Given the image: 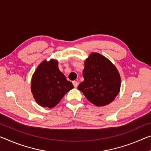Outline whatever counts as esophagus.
Instances as JSON below:
<instances>
[{
    "label": "esophagus",
    "mask_w": 151,
    "mask_h": 151,
    "mask_svg": "<svg viewBox=\"0 0 151 151\" xmlns=\"http://www.w3.org/2000/svg\"><path fill=\"white\" fill-rule=\"evenodd\" d=\"M73 85H74V87H77V86H78V82H76V81H73Z\"/></svg>",
    "instance_id": "obj_1"
}]
</instances>
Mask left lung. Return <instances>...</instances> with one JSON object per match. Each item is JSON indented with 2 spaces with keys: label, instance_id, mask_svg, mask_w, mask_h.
Listing matches in <instances>:
<instances>
[{
  "label": "left lung",
  "instance_id": "1",
  "mask_svg": "<svg viewBox=\"0 0 151 151\" xmlns=\"http://www.w3.org/2000/svg\"><path fill=\"white\" fill-rule=\"evenodd\" d=\"M83 75L84 81L78 89L95 106H106L118 95L121 85L118 70L100 54L93 52L86 59Z\"/></svg>",
  "mask_w": 151,
  "mask_h": 151
}]
</instances>
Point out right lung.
<instances>
[{
    "label": "right lung",
    "instance_id": "obj_1",
    "mask_svg": "<svg viewBox=\"0 0 151 151\" xmlns=\"http://www.w3.org/2000/svg\"><path fill=\"white\" fill-rule=\"evenodd\" d=\"M74 88L58 68V63L54 59L45 60L33 73L31 90L33 97L40 106L52 108L64 95Z\"/></svg>",
    "mask_w": 151,
    "mask_h": 151
}]
</instances>
